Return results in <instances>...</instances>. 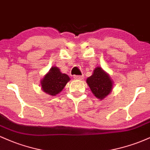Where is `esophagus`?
<instances>
[{"label": "esophagus", "instance_id": "1", "mask_svg": "<svg viewBox=\"0 0 150 150\" xmlns=\"http://www.w3.org/2000/svg\"><path fill=\"white\" fill-rule=\"evenodd\" d=\"M73 77L75 79H76V80H83L84 79V75H74Z\"/></svg>", "mask_w": 150, "mask_h": 150}]
</instances>
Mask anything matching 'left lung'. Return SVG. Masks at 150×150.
I'll list each match as a JSON object with an SVG mask.
<instances>
[{
    "instance_id": "obj_1",
    "label": "left lung",
    "mask_w": 150,
    "mask_h": 150,
    "mask_svg": "<svg viewBox=\"0 0 150 150\" xmlns=\"http://www.w3.org/2000/svg\"><path fill=\"white\" fill-rule=\"evenodd\" d=\"M87 83L93 94L101 100L106 97L112 90L113 81L100 67H97L94 70L92 76L87 79Z\"/></svg>"
}]
</instances>
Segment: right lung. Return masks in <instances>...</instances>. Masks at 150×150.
I'll return each mask as SVG.
<instances>
[{
  "instance_id": "right-lung-1",
  "label": "right lung",
  "mask_w": 150,
  "mask_h": 150,
  "mask_svg": "<svg viewBox=\"0 0 150 150\" xmlns=\"http://www.w3.org/2000/svg\"><path fill=\"white\" fill-rule=\"evenodd\" d=\"M69 80L68 75L62 73L58 67L53 66L41 81V85L44 92L55 96L63 90Z\"/></svg>"
}]
</instances>
